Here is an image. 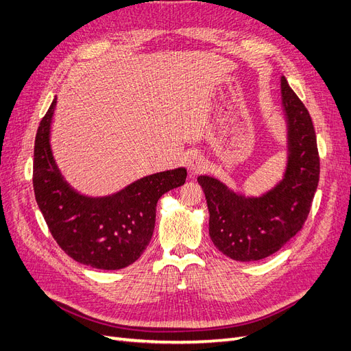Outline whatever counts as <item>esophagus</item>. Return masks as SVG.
Wrapping results in <instances>:
<instances>
[{"instance_id":"esophagus-1","label":"esophagus","mask_w":351,"mask_h":351,"mask_svg":"<svg viewBox=\"0 0 351 351\" xmlns=\"http://www.w3.org/2000/svg\"><path fill=\"white\" fill-rule=\"evenodd\" d=\"M205 167H206L205 159L202 158L200 155H192V156L187 159V168H189L190 173L204 171Z\"/></svg>"}]
</instances>
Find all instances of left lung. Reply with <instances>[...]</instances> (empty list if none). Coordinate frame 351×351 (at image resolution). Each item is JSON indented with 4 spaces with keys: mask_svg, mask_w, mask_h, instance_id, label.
<instances>
[{
    "mask_svg": "<svg viewBox=\"0 0 351 351\" xmlns=\"http://www.w3.org/2000/svg\"><path fill=\"white\" fill-rule=\"evenodd\" d=\"M287 123L282 178L259 196L234 192L218 178L199 176L209 209V236L226 256L252 262L271 256L299 232L319 183V154L313 123L303 102L281 76Z\"/></svg>",
    "mask_w": 351,
    "mask_h": 351,
    "instance_id": "1",
    "label": "left lung"
}]
</instances>
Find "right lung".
<instances>
[{
  "label": "right lung",
  "instance_id": "add662e5",
  "mask_svg": "<svg viewBox=\"0 0 351 351\" xmlns=\"http://www.w3.org/2000/svg\"><path fill=\"white\" fill-rule=\"evenodd\" d=\"M56 105L57 98L42 119L35 139L36 204L52 237L70 258L97 269L129 267L152 239L159 197L186 183V168L146 176L114 195H82L66 182L52 155L49 141Z\"/></svg>",
  "mask_w": 351,
  "mask_h": 351
}]
</instances>
